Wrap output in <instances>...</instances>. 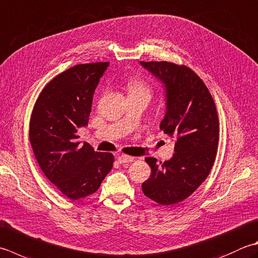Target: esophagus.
I'll return each instance as SVG.
<instances>
[{"mask_svg":"<svg viewBox=\"0 0 258 258\" xmlns=\"http://www.w3.org/2000/svg\"><path fill=\"white\" fill-rule=\"evenodd\" d=\"M117 161H118V163H120V164H127V163L133 162V161H134V158H132V156L119 155L118 158H117Z\"/></svg>","mask_w":258,"mask_h":258,"instance_id":"34e87169","label":"esophagus"}]
</instances>
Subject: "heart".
<instances>
[{
  "instance_id": "1",
  "label": "heart",
  "mask_w": 258,
  "mask_h": 258,
  "mask_svg": "<svg viewBox=\"0 0 258 258\" xmlns=\"http://www.w3.org/2000/svg\"><path fill=\"white\" fill-rule=\"evenodd\" d=\"M128 94H142L150 98L151 89L148 85L139 79H131L127 83Z\"/></svg>"
}]
</instances>
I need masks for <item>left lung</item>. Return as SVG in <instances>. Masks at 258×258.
<instances>
[{
	"instance_id": "left-lung-1",
	"label": "left lung",
	"mask_w": 258,
	"mask_h": 258,
	"mask_svg": "<svg viewBox=\"0 0 258 258\" xmlns=\"http://www.w3.org/2000/svg\"><path fill=\"white\" fill-rule=\"evenodd\" d=\"M165 90V114L160 128L174 139V154L165 162L146 158L150 178L143 194L170 206L194 194L213 168L219 141V119L213 96L203 80L185 66L140 61Z\"/></svg>"
}]
</instances>
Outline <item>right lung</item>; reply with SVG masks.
Returning a JSON list of instances; mask_svg holds the SVG:
<instances>
[{
	"label": "right lung",
	"instance_id": "obj_1",
	"mask_svg": "<svg viewBox=\"0 0 258 258\" xmlns=\"http://www.w3.org/2000/svg\"><path fill=\"white\" fill-rule=\"evenodd\" d=\"M109 62L77 64L48 83L30 119V143L50 182L72 200L98 190L113 168L112 153L80 145L78 128L88 124L93 96Z\"/></svg>",
	"mask_w": 258,
	"mask_h": 258
}]
</instances>
